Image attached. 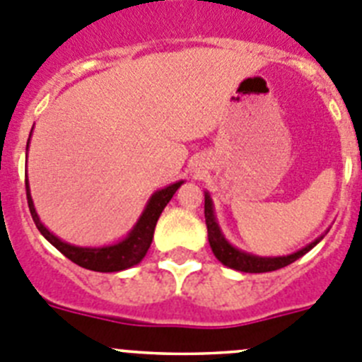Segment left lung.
<instances>
[{
	"label": "left lung",
	"instance_id": "left-lung-1",
	"mask_svg": "<svg viewBox=\"0 0 362 362\" xmlns=\"http://www.w3.org/2000/svg\"><path fill=\"white\" fill-rule=\"evenodd\" d=\"M204 216H206V226H208L209 247H211L216 259H218L222 264H226V267L233 268V270L247 272V274H263V272H274V270H279V268L288 267V264H291L293 261H297L298 257L308 254L309 250H311L316 243L322 242L323 236L329 233V229H327L325 235L318 236L315 242H311L309 245H305L304 249L297 250V252L293 254H288V256L263 257V256H254V254L245 252V250L236 249L235 245H230V243L227 242L222 229H220L218 222H216L215 208H213V201L211 197H209L208 192H204Z\"/></svg>",
	"mask_w": 362,
	"mask_h": 362
}]
</instances>
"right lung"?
<instances>
[{"label": "right lung", "instance_id": "add662e5", "mask_svg": "<svg viewBox=\"0 0 362 362\" xmlns=\"http://www.w3.org/2000/svg\"><path fill=\"white\" fill-rule=\"evenodd\" d=\"M26 177H28V175H26ZM183 183L185 181H175V183L154 192V194L151 195L149 201H147L140 218L136 220L133 229L127 233L126 238H122L117 243H112V245L103 247L71 245V243L64 242V240H60L58 236H54L53 233L40 222L39 215H37L35 204H33L32 194H30L28 179H26V199H28L30 213H32V218L33 222H35L37 229L40 230V235H42L51 245L57 247L65 257H69L72 263L80 264V267L94 272H120L126 270V268L135 267V264H139L140 261L144 259V256H146L147 250H149L151 242H153L154 227H156V222L158 218H160L161 211H163L165 206L168 204V201L174 197L175 190H177Z\"/></svg>", "mask_w": 362, "mask_h": 362}]
</instances>
